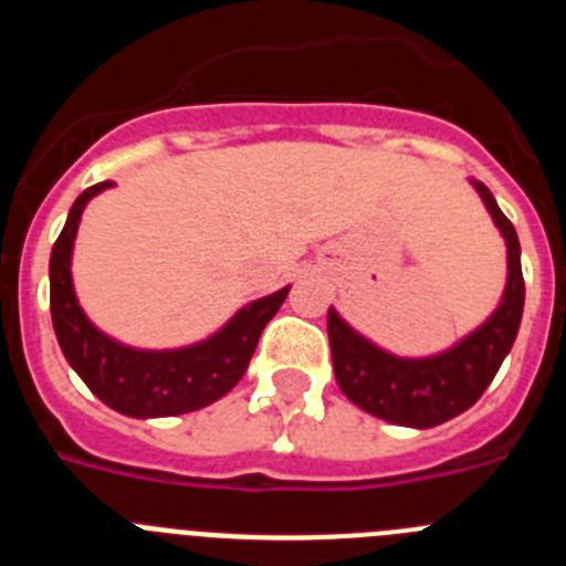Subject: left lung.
Wrapping results in <instances>:
<instances>
[{"instance_id": "1", "label": "left lung", "mask_w": 566, "mask_h": 566, "mask_svg": "<svg viewBox=\"0 0 566 566\" xmlns=\"http://www.w3.org/2000/svg\"><path fill=\"white\" fill-rule=\"evenodd\" d=\"M473 187L507 240V286L502 306L488 323L453 345L451 352L402 359L359 337L334 308H328V343L337 385L357 408L385 422L433 428L468 411L493 382L518 334L524 312L522 247L516 229L504 218L490 189L482 181H473Z\"/></svg>"}]
</instances>
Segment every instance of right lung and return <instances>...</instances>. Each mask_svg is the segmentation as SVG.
<instances>
[{
  "instance_id": "1",
  "label": "right lung",
  "mask_w": 566,
  "mask_h": 566,
  "mask_svg": "<svg viewBox=\"0 0 566 566\" xmlns=\"http://www.w3.org/2000/svg\"><path fill=\"white\" fill-rule=\"evenodd\" d=\"M107 187H113V181H102L78 195L50 252V314L59 345L90 391L124 417L149 419L198 411L232 391L247 374L260 332L283 306L289 286L249 303L221 332L189 348L138 352L115 343L84 317L70 280L78 218L90 198Z\"/></svg>"
}]
</instances>
